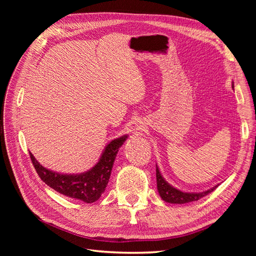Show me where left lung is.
Here are the masks:
<instances>
[{
	"mask_svg": "<svg viewBox=\"0 0 256 256\" xmlns=\"http://www.w3.org/2000/svg\"><path fill=\"white\" fill-rule=\"evenodd\" d=\"M232 88H234V83L232 84ZM156 177H157V189L161 198L166 200V203L171 204H186L190 202H194L203 196H207L208 193L212 192L219 184H216L214 187L208 189L203 192H184L174 188L173 186L170 184L164 176L161 175L158 166H156Z\"/></svg>",
	"mask_w": 256,
	"mask_h": 256,
	"instance_id": "8db88e82",
	"label": "left lung"
}]
</instances>
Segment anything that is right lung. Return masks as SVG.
Listing matches in <instances>:
<instances>
[{
    "label": "right lung",
    "mask_w": 256,
    "mask_h": 256,
    "mask_svg": "<svg viewBox=\"0 0 256 256\" xmlns=\"http://www.w3.org/2000/svg\"><path fill=\"white\" fill-rule=\"evenodd\" d=\"M127 138L128 136L125 134L112 140L104 147L97 164L88 171L80 174H60L51 171L42 166L32 152H30V156L37 174L49 187L72 198L80 200L85 203H94L104 192L116 154Z\"/></svg>",
    "instance_id": "right-lung-1"
}]
</instances>
